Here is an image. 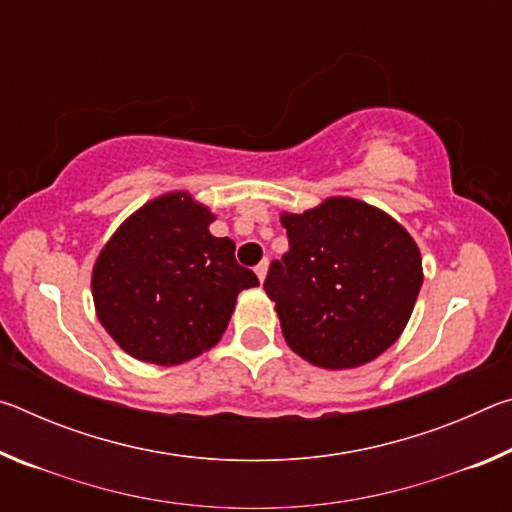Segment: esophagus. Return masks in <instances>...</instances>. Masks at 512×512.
<instances>
[{
	"label": "esophagus",
	"instance_id": "obj_1",
	"mask_svg": "<svg viewBox=\"0 0 512 512\" xmlns=\"http://www.w3.org/2000/svg\"><path fill=\"white\" fill-rule=\"evenodd\" d=\"M266 273H268V259H264V262H259V264L255 266V275H257L259 282L266 280Z\"/></svg>",
	"mask_w": 512,
	"mask_h": 512
}]
</instances>
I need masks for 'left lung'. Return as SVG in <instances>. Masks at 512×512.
Returning <instances> with one entry per match:
<instances>
[{"label": "left lung", "instance_id": "left-lung-1", "mask_svg": "<svg viewBox=\"0 0 512 512\" xmlns=\"http://www.w3.org/2000/svg\"><path fill=\"white\" fill-rule=\"evenodd\" d=\"M289 253L268 268L289 348L327 370L359 368L400 339L422 287V257L391 214L359 198L329 196L282 212Z\"/></svg>", "mask_w": 512, "mask_h": 512}]
</instances>
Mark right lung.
I'll use <instances>...</instances> for the list:
<instances>
[{"label": "right lung", "mask_w": 512, "mask_h": 512, "mask_svg": "<svg viewBox=\"0 0 512 512\" xmlns=\"http://www.w3.org/2000/svg\"><path fill=\"white\" fill-rule=\"evenodd\" d=\"M212 210L167 192L119 225L92 266L103 329L137 361L178 366L221 341L237 296L257 287L235 241L214 237Z\"/></svg>", "instance_id": "add662e5"}]
</instances>
